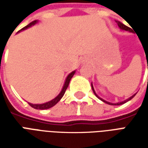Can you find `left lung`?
Here are the masks:
<instances>
[{"label": "left lung", "mask_w": 148, "mask_h": 148, "mask_svg": "<svg viewBox=\"0 0 148 148\" xmlns=\"http://www.w3.org/2000/svg\"><path fill=\"white\" fill-rule=\"evenodd\" d=\"M116 24H117L118 27H120L121 30L127 31V32H133V31H132V28H130V27H127V26H126V25H124V24H122V23H121V22H120V21H116ZM145 55H146V53H145ZM146 58H147V55H146ZM147 64H148L147 59ZM91 86H92V90H93V93H94V94H95V96H96L97 97V98H99V99L101 100V101H102L103 102L106 103V104H108V105H111V106H121V105H123V104H124V103L127 102L128 101H130V100L132 99L134 97L136 96V93H135V94H133V95H132V97H128L127 99L124 100V101H121V102L112 103V102H109V101H107L102 99V98H101V97H100L98 96L96 92H95V90H94V89H93V84H92V83H91Z\"/></svg>", "instance_id": "left-lung-1"}]
</instances>
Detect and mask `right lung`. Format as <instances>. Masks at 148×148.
<instances>
[{
    "mask_svg": "<svg viewBox=\"0 0 148 148\" xmlns=\"http://www.w3.org/2000/svg\"><path fill=\"white\" fill-rule=\"evenodd\" d=\"M37 23H38V20L32 21V23H30L29 24H27V26H25L24 27H23V28H22L21 30L19 31L18 32H21V31L26 30V29H27L28 27H31L32 26H33V25H35L36 24H37ZM75 72H76V71H74L68 74L67 77H66V80H65L64 85H63V86H62V89L61 92L58 93V96L55 97L54 99H52L51 101H47V102L43 103V104H32V103H28V104H29V106H32V107L34 108V109H41V110H42V109H50V108H51V107H53V106H55V105H56V104H57V103H58V101L62 99V97H63L65 92H66V90L68 86H69V83H70V82H71V78H72V77L74 75Z\"/></svg>",
    "mask_w": 148,
    "mask_h": 148,
    "instance_id": "obj_1",
    "label": "right lung"
}]
</instances>
